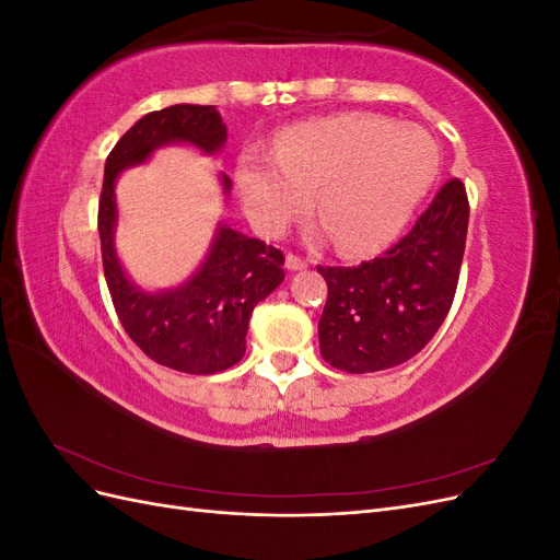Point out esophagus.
<instances>
[{
  "label": "esophagus",
  "mask_w": 560,
  "mask_h": 560,
  "mask_svg": "<svg viewBox=\"0 0 560 560\" xmlns=\"http://www.w3.org/2000/svg\"><path fill=\"white\" fill-rule=\"evenodd\" d=\"M284 266L290 268V270H303V268H308V261L296 257V254H287V257H284Z\"/></svg>",
  "instance_id": "1"
}]
</instances>
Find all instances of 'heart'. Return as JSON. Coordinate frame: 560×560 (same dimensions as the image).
Wrapping results in <instances>:
<instances>
[{"label":"heart","mask_w":560,"mask_h":560,"mask_svg":"<svg viewBox=\"0 0 560 560\" xmlns=\"http://www.w3.org/2000/svg\"><path fill=\"white\" fill-rule=\"evenodd\" d=\"M442 173V149L416 124L378 114H334L282 130L273 151L243 149L233 184L252 226L273 238L308 206V243L338 241L346 254H374L411 222Z\"/></svg>","instance_id":"b5f03b06"}]
</instances>
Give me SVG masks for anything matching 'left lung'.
<instances>
[{"mask_svg":"<svg viewBox=\"0 0 560 560\" xmlns=\"http://www.w3.org/2000/svg\"><path fill=\"white\" fill-rule=\"evenodd\" d=\"M465 184L451 179L409 235L354 268L317 266L329 296L317 334L331 366L371 374L404 364L430 343L455 296L467 241Z\"/></svg>","mask_w":560,"mask_h":560,"instance_id":"obj_1","label":"left lung"}]
</instances>
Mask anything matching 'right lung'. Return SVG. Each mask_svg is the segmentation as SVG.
Wrapping results in <instances>:
<instances>
[{"label":"right lung","mask_w":560,"mask_h":560,"mask_svg":"<svg viewBox=\"0 0 560 560\" xmlns=\"http://www.w3.org/2000/svg\"><path fill=\"white\" fill-rule=\"evenodd\" d=\"M186 144L214 156L226 144V126L214 105H173L142 116L116 142L105 163L97 231L103 266L118 319L154 362L182 374H217L243 360L254 306L284 280L282 252L219 222L206 259L171 290H144L116 252V179L142 165L156 149ZM229 198L231 179L219 175Z\"/></svg>","instance_id":"obj_1"}]
</instances>
